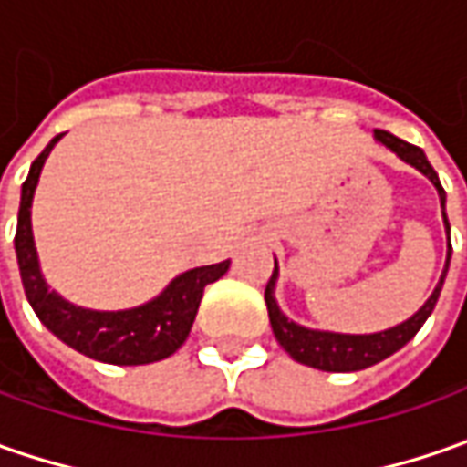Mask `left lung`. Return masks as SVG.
Returning <instances> with one entry per match:
<instances>
[{"mask_svg":"<svg viewBox=\"0 0 467 467\" xmlns=\"http://www.w3.org/2000/svg\"><path fill=\"white\" fill-rule=\"evenodd\" d=\"M374 137L385 148H389L392 153L398 155L400 161H405L413 169L421 171L423 176L437 187L441 202V215H444V189H441L437 171L431 169V163L426 161L421 148L405 142L400 137L389 135L385 130H374ZM444 228H447V239H450L447 215H444ZM450 254H452V244H447V262H444V273H441L440 283H437L434 294L429 296V301L423 304L421 309L413 314L410 319L400 322V325H395V327H389L385 332H371V335H343V332L309 330V327H301L296 322H291L285 314L280 312L278 301L273 296L275 280H278V262H275L273 278L267 280V288H265V304H267V314H270V325H273V332H275V340H278L283 350L294 361L304 364V367L322 368V371H361V368L374 367V364L385 361L387 356H392L395 350L403 348L405 343L421 330V325L429 319V314L434 312L441 285H444V278H447Z\"/></svg>","mask_w":467,"mask_h":467,"instance_id":"8db88e82","label":"left lung"}]
</instances>
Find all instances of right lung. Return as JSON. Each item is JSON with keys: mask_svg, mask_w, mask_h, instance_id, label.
I'll return each instance as SVG.
<instances>
[{"mask_svg": "<svg viewBox=\"0 0 467 467\" xmlns=\"http://www.w3.org/2000/svg\"><path fill=\"white\" fill-rule=\"evenodd\" d=\"M59 137L62 135L54 137L44 148V153L33 161L30 173L23 182V194H20L15 252H17L20 278H23L27 301L48 330L69 348L80 350L88 358H96L103 364H117V367H140V364H153L161 358H169L171 353H176L187 340L205 285L221 278L231 260L187 270L179 278L171 280L169 288L161 296L135 309H124V312H93V309H82L64 301L57 291L46 285L41 267H38L36 244H33V228H30V205H33L36 184H38L46 158L51 153V148L59 142Z\"/></svg>", "mask_w": 467, "mask_h": 467, "instance_id": "1", "label": "right lung"}]
</instances>
